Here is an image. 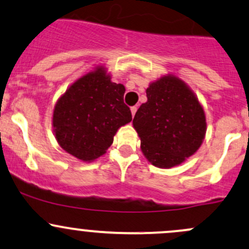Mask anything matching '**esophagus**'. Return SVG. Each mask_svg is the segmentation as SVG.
<instances>
[{"instance_id": "obj_1", "label": "esophagus", "mask_w": 249, "mask_h": 249, "mask_svg": "<svg viewBox=\"0 0 249 249\" xmlns=\"http://www.w3.org/2000/svg\"><path fill=\"white\" fill-rule=\"evenodd\" d=\"M136 112H137V106H132V107H131V113H132V117L135 116Z\"/></svg>"}]
</instances>
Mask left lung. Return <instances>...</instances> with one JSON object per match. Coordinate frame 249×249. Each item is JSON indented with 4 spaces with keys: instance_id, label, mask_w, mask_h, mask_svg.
Instances as JSON below:
<instances>
[{
    "instance_id": "obj_1",
    "label": "left lung",
    "mask_w": 249,
    "mask_h": 249,
    "mask_svg": "<svg viewBox=\"0 0 249 249\" xmlns=\"http://www.w3.org/2000/svg\"><path fill=\"white\" fill-rule=\"evenodd\" d=\"M146 98L132 122L143 154L160 168L180 164L203 143L206 131L203 107L190 88L174 76L151 83Z\"/></svg>"
}]
</instances>
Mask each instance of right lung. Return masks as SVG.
Returning a JSON list of instances; mask_svg holds the SVG:
<instances>
[{"instance_id": "1", "label": "right lung", "mask_w": 249, "mask_h": 249, "mask_svg": "<svg viewBox=\"0 0 249 249\" xmlns=\"http://www.w3.org/2000/svg\"><path fill=\"white\" fill-rule=\"evenodd\" d=\"M125 87L111 82L103 68L77 80L57 103L53 131L67 153L82 161L105 154L117 130L132 120Z\"/></svg>"}]
</instances>
